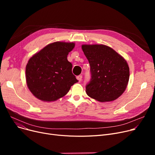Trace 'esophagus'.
<instances>
[{
    "label": "esophagus",
    "instance_id": "1",
    "mask_svg": "<svg viewBox=\"0 0 155 155\" xmlns=\"http://www.w3.org/2000/svg\"><path fill=\"white\" fill-rule=\"evenodd\" d=\"M77 78L78 79V80L79 81V82H81L82 80V75H78L77 77Z\"/></svg>",
    "mask_w": 155,
    "mask_h": 155
}]
</instances>
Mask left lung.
I'll use <instances>...</instances> for the list:
<instances>
[{
	"instance_id": "1",
	"label": "left lung",
	"mask_w": 155,
	"mask_h": 155,
	"mask_svg": "<svg viewBox=\"0 0 155 155\" xmlns=\"http://www.w3.org/2000/svg\"><path fill=\"white\" fill-rule=\"evenodd\" d=\"M82 48L91 67L87 95L100 102L117 99L125 91L129 78L126 61L107 46L84 45Z\"/></svg>"
}]
</instances>
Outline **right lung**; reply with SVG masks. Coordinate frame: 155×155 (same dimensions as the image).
<instances>
[{
    "label": "right lung",
    "mask_w": 155,
    "mask_h": 155,
    "mask_svg": "<svg viewBox=\"0 0 155 155\" xmlns=\"http://www.w3.org/2000/svg\"><path fill=\"white\" fill-rule=\"evenodd\" d=\"M75 43L55 42L29 59L26 67L28 87L36 98L47 102L64 96L78 80L73 74L67 55Z\"/></svg>",
    "instance_id": "obj_1"
}]
</instances>
